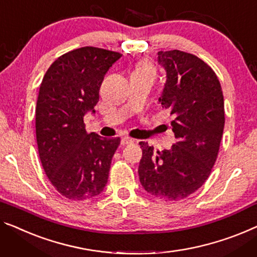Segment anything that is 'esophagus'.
Wrapping results in <instances>:
<instances>
[{"instance_id": "1", "label": "esophagus", "mask_w": 257, "mask_h": 257, "mask_svg": "<svg viewBox=\"0 0 257 257\" xmlns=\"http://www.w3.org/2000/svg\"><path fill=\"white\" fill-rule=\"evenodd\" d=\"M134 141L133 139H129V137H123V139L121 140V144L122 145H128V144H133L134 143Z\"/></svg>"}]
</instances>
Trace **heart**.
I'll return each mask as SVG.
<instances>
[{
    "instance_id": "heart-1",
    "label": "heart",
    "mask_w": 257,
    "mask_h": 257,
    "mask_svg": "<svg viewBox=\"0 0 257 257\" xmlns=\"http://www.w3.org/2000/svg\"><path fill=\"white\" fill-rule=\"evenodd\" d=\"M134 74L148 75V76H151V77H153V75H155V68H153L151 64L148 62H141L136 66V69H135V71H134Z\"/></svg>"
}]
</instances>
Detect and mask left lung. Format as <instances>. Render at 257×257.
Wrapping results in <instances>:
<instances>
[{"label":"left lung","mask_w":257,"mask_h":257,"mask_svg":"<svg viewBox=\"0 0 257 257\" xmlns=\"http://www.w3.org/2000/svg\"><path fill=\"white\" fill-rule=\"evenodd\" d=\"M166 71L159 104L168 109L177 142L170 150L155 151L141 142L139 175L143 188L159 200L179 201L209 178L224 132V97L216 74L189 53L158 52Z\"/></svg>","instance_id":"1"}]
</instances>
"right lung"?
Instances as JSON below:
<instances>
[{"label":"right lung","instance_id":"add662e5","mask_svg":"<svg viewBox=\"0 0 257 257\" xmlns=\"http://www.w3.org/2000/svg\"><path fill=\"white\" fill-rule=\"evenodd\" d=\"M122 54L82 47L56 59L41 82L36 108L39 157L49 181L72 201L104 190L120 139L87 134L84 115L94 113L106 72Z\"/></svg>","mask_w":257,"mask_h":257}]
</instances>
